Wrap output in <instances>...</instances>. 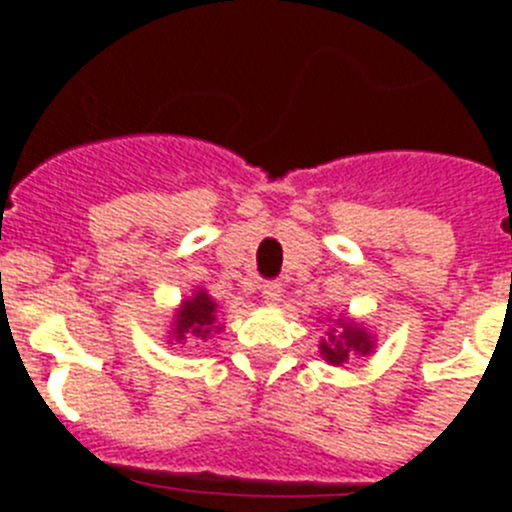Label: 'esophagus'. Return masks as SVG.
<instances>
[{
    "label": "esophagus",
    "mask_w": 512,
    "mask_h": 512,
    "mask_svg": "<svg viewBox=\"0 0 512 512\" xmlns=\"http://www.w3.org/2000/svg\"><path fill=\"white\" fill-rule=\"evenodd\" d=\"M282 284L279 282H269V284H264V289H261V297H264V302L266 305H279V302H282Z\"/></svg>",
    "instance_id": "34e87169"
}]
</instances>
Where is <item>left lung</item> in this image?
Here are the masks:
<instances>
[{"label": "left lung", "instance_id": "left-lung-1", "mask_svg": "<svg viewBox=\"0 0 512 512\" xmlns=\"http://www.w3.org/2000/svg\"><path fill=\"white\" fill-rule=\"evenodd\" d=\"M330 320L328 333L320 338V356L328 361L330 366H343L348 359H361V356H372L377 343H374V333L364 328V323L348 318V315H338V318H325ZM323 323V320H320Z\"/></svg>", "mask_w": 512, "mask_h": 512}]
</instances>
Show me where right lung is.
<instances>
[{
  "label": "right lung",
  "instance_id": "obj_1",
  "mask_svg": "<svg viewBox=\"0 0 512 512\" xmlns=\"http://www.w3.org/2000/svg\"><path fill=\"white\" fill-rule=\"evenodd\" d=\"M225 325L220 323V310L217 302L212 300L210 292L197 287L189 297H184L179 305L174 307V318H171V328L166 330V343H205L207 338L223 333Z\"/></svg>",
  "mask_w": 512,
  "mask_h": 512
}]
</instances>
